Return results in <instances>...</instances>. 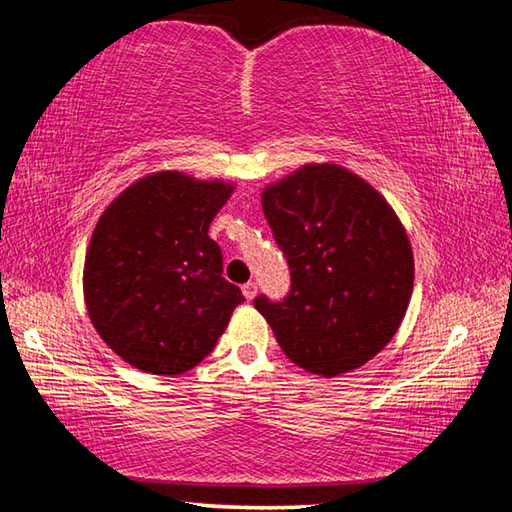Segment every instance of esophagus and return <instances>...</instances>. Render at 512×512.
I'll list each match as a JSON object with an SVG mask.
<instances>
[{
    "label": "esophagus",
    "instance_id": "1",
    "mask_svg": "<svg viewBox=\"0 0 512 512\" xmlns=\"http://www.w3.org/2000/svg\"><path fill=\"white\" fill-rule=\"evenodd\" d=\"M241 291H244V298L246 300H253L257 296V284L255 282H246L244 287H241Z\"/></svg>",
    "mask_w": 512,
    "mask_h": 512
}]
</instances>
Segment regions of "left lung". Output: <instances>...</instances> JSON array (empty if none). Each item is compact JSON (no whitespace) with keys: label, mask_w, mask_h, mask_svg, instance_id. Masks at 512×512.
Returning <instances> with one entry per match:
<instances>
[{"label":"left lung","mask_w":512,"mask_h":512,"mask_svg":"<svg viewBox=\"0 0 512 512\" xmlns=\"http://www.w3.org/2000/svg\"><path fill=\"white\" fill-rule=\"evenodd\" d=\"M262 207L291 268L282 302L255 298L284 354L320 377L357 370L400 329L413 250L384 196L339 164H305L268 185Z\"/></svg>","instance_id":"obj_1"}]
</instances>
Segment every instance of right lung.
I'll return each instance as SVG.
<instances>
[{"label":"right lung","mask_w":512,"mask_h":512,"mask_svg":"<svg viewBox=\"0 0 512 512\" xmlns=\"http://www.w3.org/2000/svg\"><path fill=\"white\" fill-rule=\"evenodd\" d=\"M235 185L158 171L126 187L92 232L83 296L94 329L126 363L183 375L214 350L246 298L207 230Z\"/></svg>","instance_id":"right-lung-1"}]
</instances>
